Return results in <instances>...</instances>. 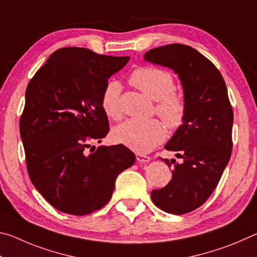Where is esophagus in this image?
<instances>
[{"mask_svg": "<svg viewBox=\"0 0 257 257\" xmlns=\"http://www.w3.org/2000/svg\"><path fill=\"white\" fill-rule=\"evenodd\" d=\"M136 159L138 162H142V163H147V162H150V160H151L150 156L142 154V153H136Z\"/></svg>", "mask_w": 257, "mask_h": 257, "instance_id": "obj_1", "label": "esophagus"}]
</instances>
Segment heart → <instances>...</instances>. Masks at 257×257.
<instances>
[{
    "label": "heart",
    "mask_w": 257,
    "mask_h": 257,
    "mask_svg": "<svg viewBox=\"0 0 257 257\" xmlns=\"http://www.w3.org/2000/svg\"><path fill=\"white\" fill-rule=\"evenodd\" d=\"M130 81L143 93L156 101L155 111L169 127H180L186 115V101L180 93L175 90V80L170 72L160 68H139L133 72ZM121 85L116 80H110L102 93V107L113 119L122 114L120 103ZM167 137V129L158 119H129L116 125L113 138L119 144L127 146L137 153H147L162 144Z\"/></svg>",
    "instance_id": "obj_1"
}]
</instances>
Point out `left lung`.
I'll return each instance as SVG.
<instances>
[{
    "label": "left lung",
    "instance_id": "8db88e82",
    "mask_svg": "<svg viewBox=\"0 0 257 257\" xmlns=\"http://www.w3.org/2000/svg\"><path fill=\"white\" fill-rule=\"evenodd\" d=\"M144 59L172 69L184 87V123L164 146L184 162L171 160L172 179L151 196L162 211L186 214L211 196L231 156L233 112L227 86L214 64L188 45L156 47ZM164 162L171 167L168 159Z\"/></svg>",
    "mask_w": 257,
    "mask_h": 257
}]
</instances>
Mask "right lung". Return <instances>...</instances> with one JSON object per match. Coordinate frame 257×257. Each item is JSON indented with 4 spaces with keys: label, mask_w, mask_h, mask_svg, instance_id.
Listing matches in <instances>:
<instances>
[{
    "label": "right lung",
    "mask_w": 257,
    "mask_h": 257,
    "mask_svg": "<svg viewBox=\"0 0 257 257\" xmlns=\"http://www.w3.org/2000/svg\"><path fill=\"white\" fill-rule=\"evenodd\" d=\"M129 59L63 47L29 81L20 116L26 164L33 185L56 210L79 216L99 210L119 173L135 163L122 144L88 150L108 133L104 87Z\"/></svg>",
    "instance_id": "1"
}]
</instances>
